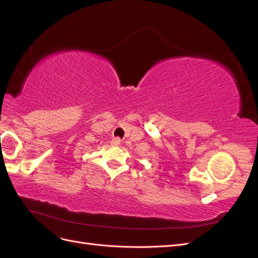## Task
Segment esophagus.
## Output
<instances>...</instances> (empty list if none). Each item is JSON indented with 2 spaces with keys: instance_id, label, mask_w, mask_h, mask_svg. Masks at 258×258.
<instances>
[{
  "instance_id": "34e87169",
  "label": "esophagus",
  "mask_w": 258,
  "mask_h": 258,
  "mask_svg": "<svg viewBox=\"0 0 258 258\" xmlns=\"http://www.w3.org/2000/svg\"><path fill=\"white\" fill-rule=\"evenodd\" d=\"M120 143H121V140L119 138H114L111 142L112 146H118Z\"/></svg>"
}]
</instances>
